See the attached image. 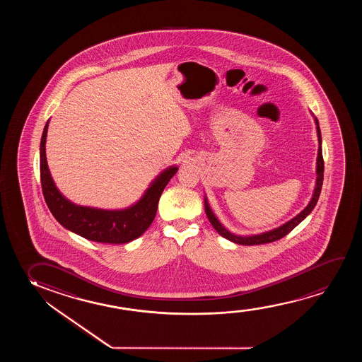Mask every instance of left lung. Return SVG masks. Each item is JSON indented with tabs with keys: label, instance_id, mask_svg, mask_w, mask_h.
<instances>
[{
	"label": "left lung",
	"instance_id": "left-lung-1",
	"mask_svg": "<svg viewBox=\"0 0 362 362\" xmlns=\"http://www.w3.org/2000/svg\"><path fill=\"white\" fill-rule=\"evenodd\" d=\"M317 122V137H319V149H317V185H315V190L313 194L312 200L310 203L308 204L307 208L303 210L302 213L298 214L296 218H292L291 221L284 223L282 226L278 228H274L272 231H267V233H261V235H253V236H238L233 233L228 231L226 228H223L221 223H218V218H215L211 209L208 205V202L205 200V213L208 215L209 221L213 225V228L218 231L223 238H228L233 243H238V245H245V246H252V245H263V243H273L277 241L279 238H284L286 235L291 233L293 228H296L297 225L302 223L304 218H307L309 214L312 213L313 209L315 208L317 203V199L320 195L322 187V179H324V159H322V134H320V129H319V122L315 119Z\"/></svg>",
	"mask_w": 362,
	"mask_h": 362
}]
</instances>
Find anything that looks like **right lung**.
<instances>
[{"mask_svg":"<svg viewBox=\"0 0 362 362\" xmlns=\"http://www.w3.org/2000/svg\"><path fill=\"white\" fill-rule=\"evenodd\" d=\"M47 131L48 122L40 139V183L45 203L57 221L70 231L95 243L122 245L139 238L153 221L159 198L178 168L170 167L159 174L144 198L131 208L110 211L78 206L59 193L50 177L45 157Z\"/></svg>","mask_w":362,"mask_h":362,"instance_id":"obj_1","label":"right lung"}]
</instances>
